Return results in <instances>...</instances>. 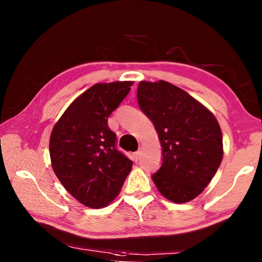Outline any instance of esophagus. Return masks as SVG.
<instances>
[{"mask_svg": "<svg viewBox=\"0 0 262 262\" xmlns=\"http://www.w3.org/2000/svg\"><path fill=\"white\" fill-rule=\"evenodd\" d=\"M140 155H141V151H140V150H137V151H136V152H134V154H133V156H134V159H135V161H137V159H139V157H140Z\"/></svg>", "mask_w": 262, "mask_h": 262, "instance_id": "34e87169", "label": "esophagus"}]
</instances>
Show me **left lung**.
Listing matches in <instances>:
<instances>
[{
	"label": "left lung",
	"mask_w": 262,
	"mask_h": 262,
	"mask_svg": "<svg viewBox=\"0 0 262 262\" xmlns=\"http://www.w3.org/2000/svg\"><path fill=\"white\" fill-rule=\"evenodd\" d=\"M137 100L152 121L161 142L163 163L152 180L164 198L176 203L200 195L221 165L223 137L206 106L165 81H141Z\"/></svg>",
	"instance_id": "left-lung-1"
}]
</instances>
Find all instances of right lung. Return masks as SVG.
Returning <instances> with one entry per match:
<instances>
[{
  "instance_id": "1",
  "label": "right lung",
  "mask_w": 262,
  "mask_h": 262,
  "mask_svg": "<svg viewBox=\"0 0 262 262\" xmlns=\"http://www.w3.org/2000/svg\"><path fill=\"white\" fill-rule=\"evenodd\" d=\"M132 81L97 83L79 95L51 133L54 173L78 202L89 208L110 205L120 193L133 162L115 148L107 118L130 91Z\"/></svg>"
}]
</instances>
